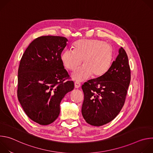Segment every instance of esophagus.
Masks as SVG:
<instances>
[{
    "instance_id": "esophagus-1",
    "label": "esophagus",
    "mask_w": 153,
    "mask_h": 153,
    "mask_svg": "<svg viewBox=\"0 0 153 153\" xmlns=\"http://www.w3.org/2000/svg\"><path fill=\"white\" fill-rule=\"evenodd\" d=\"M80 83L79 82H76L75 83H74V86H75V88H80Z\"/></svg>"
}]
</instances>
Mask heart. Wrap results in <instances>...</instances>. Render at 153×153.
I'll use <instances>...</instances> for the list:
<instances>
[{"label": "heart", "mask_w": 153, "mask_h": 153, "mask_svg": "<svg viewBox=\"0 0 153 153\" xmlns=\"http://www.w3.org/2000/svg\"><path fill=\"white\" fill-rule=\"evenodd\" d=\"M64 67L74 71L82 64L83 67L73 74L72 78L77 82L103 76L110 69L113 60V50L108 43L97 40H80L74 44V50H65L61 54Z\"/></svg>", "instance_id": "obj_1"}]
</instances>
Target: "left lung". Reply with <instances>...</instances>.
<instances>
[{
	"mask_svg": "<svg viewBox=\"0 0 153 153\" xmlns=\"http://www.w3.org/2000/svg\"><path fill=\"white\" fill-rule=\"evenodd\" d=\"M130 80L128 58L121 47L106 74L82 86L84 94L82 114L85 121L96 126L112 121L125 103Z\"/></svg>",
	"mask_w": 153,
	"mask_h": 153,
	"instance_id": "left-lung-1",
	"label": "left lung"
}]
</instances>
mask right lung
I'll return each instance as SVG.
<instances>
[{
	"label": "right lung",
	"mask_w": 153,
	"mask_h": 153,
	"mask_svg": "<svg viewBox=\"0 0 153 153\" xmlns=\"http://www.w3.org/2000/svg\"><path fill=\"white\" fill-rule=\"evenodd\" d=\"M68 40L62 36L35 39L25 51L18 70L17 97L33 121L47 125L60 114V103L74 89L72 80L61 60Z\"/></svg>",
	"instance_id": "right-lung-1"
}]
</instances>
